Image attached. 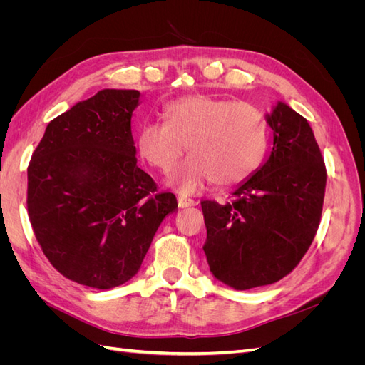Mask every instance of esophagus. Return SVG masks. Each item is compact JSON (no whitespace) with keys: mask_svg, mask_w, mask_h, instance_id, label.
Listing matches in <instances>:
<instances>
[{"mask_svg":"<svg viewBox=\"0 0 365 365\" xmlns=\"http://www.w3.org/2000/svg\"><path fill=\"white\" fill-rule=\"evenodd\" d=\"M193 205H196V201L190 200V197L178 196V207L180 208H187V207H193Z\"/></svg>","mask_w":365,"mask_h":365,"instance_id":"esophagus-1","label":"esophagus"}]
</instances>
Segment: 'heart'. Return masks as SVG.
Returning a JSON list of instances; mask_svg holds the SVG:
<instances>
[{
  "label": "heart",
  "instance_id": "heart-1",
  "mask_svg": "<svg viewBox=\"0 0 365 365\" xmlns=\"http://www.w3.org/2000/svg\"><path fill=\"white\" fill-rule=\"evenodd\" d=\"M163 115L165 121L140 128L138 153L165 172L189 145L193 155L169 175V182L182 193H197L213 181L222 187L245 181L267 152V121L250 103L193 94L165 105Z\"/></svg>",
  "mask_w": 365,
  "mask_h": 365
}]
</instances>
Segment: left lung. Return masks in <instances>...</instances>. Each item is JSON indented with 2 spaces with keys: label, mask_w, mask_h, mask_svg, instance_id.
Masks as SVG:
<instances>
[{
  "label": "left lung",
  "mask_w": 365,
  "mask_h": 365,
  "mask_svg": "<svg viewBox=\"0 0 365 365\" xmlns=\"http://www.w3.org/2000/svg\"><path fill=\"white\" fill-rule=\"evenodd\" d=\"M264 118L272 130L267 161L236 187L231 202H201L210 271L237 291L279 282L297 267L324 201V160L307 120L284 102Z\"/></svg>",
  "instance_id": "left-lung-1"
}]
</instances>
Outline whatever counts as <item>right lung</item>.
I'll list each match as a JSON object with an SVG mask.
<instances>
[{
  "mask_svg": "<svg viewBox=\"0 0 365 365\" xmlns=\"http://www.w3.org/2000/svg\"><path fill=\"white\" fill-rule=\"evenodd\" d=\"M137 90H102L51 120L27 169L30 224L63 277L96 289L130 280L178 204L137 165Z\"/></svg>",
  "mask_w": 365,
  "mask_h": 365,
  "instance_id": "right-lung-1",
  "label": "right lung"
}]
</instances>
